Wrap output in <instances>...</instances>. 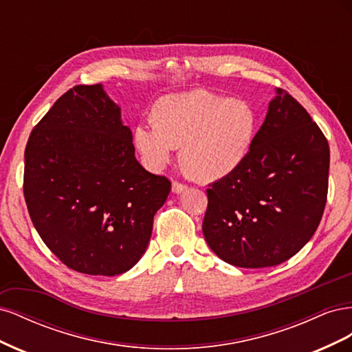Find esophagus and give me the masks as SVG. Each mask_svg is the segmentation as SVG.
Listing matches in <instances>:
<instances>
[{
    "label": "esophagus",
    "mask_w": 352,
    "mask_h": 352,
    "mask_svg": "<svg viewBox=\"0 0 352 352\" xmlns=\"http://www.w3.org/2000/svg\"><path fill=\"white\" fill-rule=\"evenodd\" d=\"M186 185H184V184H180V182H177V180H173V184H172V190L175 194H180V192H184V190H186Z\"/></svg>",
    "instance_id": "34e87169"
}]
</instances>
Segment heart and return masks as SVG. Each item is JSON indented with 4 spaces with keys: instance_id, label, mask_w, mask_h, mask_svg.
Here are the masks:
<instances>
[{
    "instance_id": "b5f03b06",
    "label": "heart",
    "mask_w": 352,
    "mask_h": 352,
    "mask_svg": "<svg viewBox=\"0 0 352 352\" xmlns=\"http://www.w3.org/2000/svg\"><path fill=\"white\" fill-rule=\"evenodd\" d=\"M150 120L133 127V145L145 164L162 168L173 148H180V166L201 182L235 173L247 162L258 132V113L251 102L206 89L162 97Z\"/></svg>"
}]
</instances>
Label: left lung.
I'll list each match as a JSON object with an SVG mask.
<instances>
[{
    "mask_svg": "<svg viewBox=\"0 0 352 352\" xmlns=\"http://www.w3.org/2000/svg\"><path fill=\"white\" fill-rule=\"evenodd\" d=\"M276 94L247 162L207 189L202 233L236 267L289 260L311 239L326 206V136L294 97Z\"/></svg>",
    "mask_w": 352,
    "mask_h": 352,
    "instance_id": "8db88e82",
    "label": "left lung"
}]
</instances>
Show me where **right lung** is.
Wrapping results in <instances>:
<instances>
[{"label": "right lung", "mask_w": 352, "mask_h": 352, "mask_svg": "<svg viewBox=\"0 0 352 352\" xmlns=\"http://www.w3.org/2000/svg\"><path fill=\"white\" fill-rule=\"evenodd\" d=\"M172 184L135 157L102 85H78L34 127L23 192L41 239L69 269L114 276L141 260Z\"/></svg>", "instance_id": "add662e5"}]
</instances>
